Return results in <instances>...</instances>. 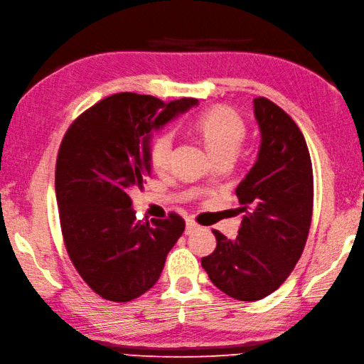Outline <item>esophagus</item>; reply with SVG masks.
Returning <instances> with one entry per match:
<instances>
[{"label": "esophagus", "instance_id": "34e87169", "mask_svg": "<svg viewBox=\"0 0 364 364\" xmlns=\"http://www.w3.org/2000/svg\"><path fill=\"white\" fill-rule=\"evenodd\" d=\"M198 228H199V225L195 221L187 220V223H185V233H187V235H190V233L195 232Z\"/></svg>", "mask_w": 364, "mask_h": 364}]
</instances>
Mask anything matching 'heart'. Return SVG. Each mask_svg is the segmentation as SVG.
<instances>
[{
    "mask_svg": "<svg viewBox=\"0 0 364 364\" xmlns=\"http://www.w3.org/2000/svg\"><path fill=\"white\" fill-rule=\"evenodd\" d=\"M196 131L203 136L207 149L215 159L235 157L243 144L247 127L235 110L215 107L204 112L195 121ZM174 144L173 132H161L149 146V160L156 171H165L171 160Z\"/></svg>",
    "mask_w": 364,
    "mask_h": 364,
    "instance_id": "b5f03b06",
    "label": "heart"
}]
</instances>
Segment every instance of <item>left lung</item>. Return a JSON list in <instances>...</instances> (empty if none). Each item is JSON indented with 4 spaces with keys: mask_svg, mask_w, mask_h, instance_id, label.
<instances>
[{
    "mask_svg": "<svg viewBox=\"0 0 364 364\" xmlns=\"http://www.w3.org/2000/svg\"><path fill=\"white\" fill-rule=\"evenodd\" d=\"M260 149L235 193L245 212L238 235L213 230L216 249L200 260L212 284L238 301L274 293L291 274L309 237L313 169L301 129L266 98L254 100Z\"/></svg>",
    "mask_w": 364,
    "mask_h": 364,
    "instance_id": "obj_1",
    "label": "left lung"
}]
</instances>
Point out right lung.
<instances>
[{
  "label": "right lung",
  "mask_w": 364,
  "mask_h": 364,
  "mask_svg": "<svg viewBox=\"0 0 364 364\" xmlns=\"http://www.w3.org/2000/svg\"><path fill=\"white\" fill-rule=\"evenodd\" d=\"M195 98L164 102L117 93L79 115L55 164L60 228L73 264L96 294L129 302L156 285L185 221H140L132 191L151 176L152 131L198 106Z\"/></svg>",
  "instance_id": "right-lung-1"
}]
</instances>
